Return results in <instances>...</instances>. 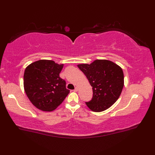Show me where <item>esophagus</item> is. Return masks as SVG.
Masks as SVG:
<instances>
[{"label":"esophagus","mask_w":155,"mask_h":155,"mask_svg":"<svg viewBox=\"0 0 155 155\" xmlns=\"http://www.w3.org/2000/svg\"><path fill=\"white\" fill-rule=\"evenodd\" d=\"M74 92H78V87H76L74 88Z\"/></svg>","instance_id":"esophagus-1"}]
</instances>
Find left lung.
I'll list each match as a JSON object with an SVG mask.
<instances>
[{"label": "left lung", "instance_id": "1", "mask_svg": "<svg viewBox=\"0 0 155 155\" xmlns=\"http://www.w3.org/2000/svg\"><path fill=\"white\" fill-rule=\"evenodd\" d=\"M78 68L85 75L92 87V100L86 105L94 112H102L118 99L124 85V76L118 64L106 59H97L90 64H79Z\"/></svg>", "mask_w": 155, "mask_h": 155}]
</instances>
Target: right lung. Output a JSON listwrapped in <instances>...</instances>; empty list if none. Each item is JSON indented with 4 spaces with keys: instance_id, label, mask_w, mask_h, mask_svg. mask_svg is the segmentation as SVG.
<instances>
[{
    "instance_id": "add662e5",
    "label": "right lung",
    "mask_w": 155,
    "mask_h": 155,
    "mask_svg": "<svg viewBox=\"0 0 155 155\" xmlns=\"http://www.w3.org/2000/svg\"><path fill=\"white\" fill-rule=\"evenodd\" d=\"M63 64L42 59L28 66L24 74V88L31 104L43 111L55 110L70 91L66 81L59 77Z\"/></svg>"
}]
</instances>
